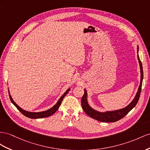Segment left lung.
Masks as SVG:
<instances>
[{
	"label": "left lung",
	"instance_id": "1",
	"mask_svg": "<svg viewBox=\"0 0 150 150\" xmlns=\"http://www.w3.org/2000/svg\"><path fill=\"white\" fill-rule=\"evenodd\" d=\"M138 51H139V47L137 45V59L139 61V66H140V71H141V81L140 85L138 88V91L135 96V98H134L132 101L130 103L129 105L127 106L125 108L114 110V111H108L105 112H100L94 110L93 108H91L89 105L87 101V93L86 89H84V94L82 98L81 103L84 112L86 113L87 115H89V117L93 118L95 120H97L99 122H115L120 120L121 118L124 117L125 115L127 114L130 110H131L136 104L139 100L141 91V87H142V82H143V66H142L141 61L139 59V57L138 56Z\"/></svg>",
	"mask_w": 150,
	"mask_h": 150
}]
</instances>
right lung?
<instances>
[{
	"label": "right lung",
	"instance_id": "add662e5",
	"mask_svg": "<svg viewBox=\"0 0 150 150\" xmlns=\"http://www.w3.org/2000/svg\"><path fill=\"white\" fill-rule=\"evenodd\" d=\"M70 89H67L66 91V92H65V93L63 94V95H62V96H61L59 98V99L58 100V101L57 102L56 104L54 106H52L51 108H50V109L46 110V111H44V112H27V111L23 110L21 108H20V107L16 104V103H15L13 101V99L12 97H11V96L10 94L9 90H8V91H9V96L10 100H11V102H12L13 104L16 107L17 109L19 111H20V112L23 115H24L25 116H26V117L33 118V119H35V118H42L48 117L49 116H51V115H52L54 113L56 112L57 110H58L59 107L60 106V105L61 104V102H62L63 98H64L65 96L67 94L68 92L70 91Z\"/></svg>",
	"mask_w": 150,
	"mask_h": 150
}]
</instances>
